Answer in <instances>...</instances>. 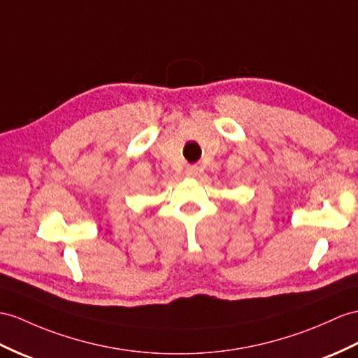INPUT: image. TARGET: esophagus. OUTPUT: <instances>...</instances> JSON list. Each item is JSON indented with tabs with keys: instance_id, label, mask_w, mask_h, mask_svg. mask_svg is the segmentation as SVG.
<instances>
[{
	"instance_id": "1",
	"label": "esophagus",
	"mask_w": 358,
	"mask_h": 358,
	"mask_svg": "<svg viewBox=\"0 0 358 358\" xmlns=\"http://www.w3.org/2000/svg\"><path fill=\"white\" fill-rule=\"evenodd\" d=\"M185 173H187V176L194 178V176H197V174H199V167H197V165H188Z\"/></svg>"
}]
</instances>
